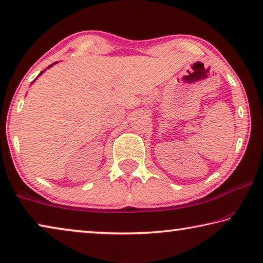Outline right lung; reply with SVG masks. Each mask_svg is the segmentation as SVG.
<instances>
[{
  "instance_id": "obj_1",
  "label": "right lung",
  "mask_w": 263,
  "mask_h": 263,
  "mask_svg": "<svg viewBox=\"0 0 263 263\" xmlns=\"http://www.w3.org/2000/svg\"><path fill=\"white\" fill-rule=\"evenodd\" d=\"M55 63H58V62H55ZM55 63H52V64H50V66H49V67H48V69H49V68H50L51 66H54V64H55ZM43 71H44V70H43ZM43 71H41V72H40V74H39V76H40V75H41V74H43ZM33 82H34V81H33Z\"/></svg>"
}]
</instances>
